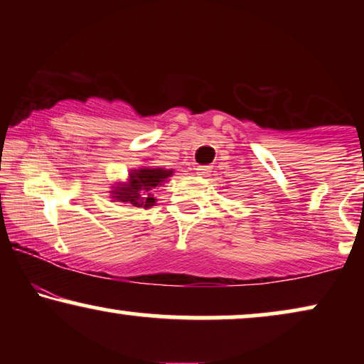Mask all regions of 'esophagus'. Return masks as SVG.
<instances>
[{
	"instance_id": "1",
	"label": "esophagus",
	"mask_w": 364,
	"mask_h": 364,
	"mask_svg": "<svg viewBox=\"0 0 364 364\" xmlns=\"http://www.w3.org/2000/svg\"><path fill=\"white\" fill-rule=\"evenodd\" d=\"M196 172L198 173V176L207 177L208 173H210L212 171H210V167H208V166H197V167H196Z\"/></svg>"
}]
</instances>
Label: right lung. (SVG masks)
<instances>
[{
    "label": "right lung",
    "mask_w": 364,
    "mask_h": 364,
    "mask_svg": "<svg viewBox=\"0 0 364 364\" xmlns=\"http://www.w3.org/2000/svg\"><path fill=\"white\" fill-rule=\"evenodd\" d=\"M172 171L164 168H141L131 173V182L124 183L112 191L114 198L121 202H129L134 207H151L156 202L152 193H149L154 187L161 186L166 178L171 176Z\"/></svg>",
    "instance_id": "add662e5"
}]
</instances>
